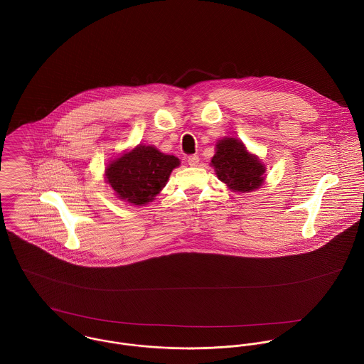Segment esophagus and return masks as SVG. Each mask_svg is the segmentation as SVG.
<instances>
[{
  "mask_svg": "<svg viewBox=\"0 0 364 364\" xmlns=\"http://www.w3.org/2000/svg\"><path fill=\"white\" fill-rule=\"evenodd\" d=\"M199 161H200L199 156H188V164H189L191 166H198V165H199Z\"/></svg>",
  "mask_w": 364,
  "mask_h": 364,
  "instance_id": "34e87169",
  "label": "esophagus"
}]
</instances>
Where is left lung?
Returning <instances> with one entry per match:
<instances>
[{
	"label": "left lung",
	"mask_w": 364,
	"mask_h": 364,
	"mask_svg": "<svg viewBox=\"0 0 364 364\" xmlns=\"http://www.w3.org/2000/svg\"><path fill=\"white\" fill-rule=\"evenodd\" d=\"M211 165L218 179L235 192H250L258 189L263 182L264 166L257 156H251L244 144L232 137H225L217 143V153Z\"/></svg>",
	"instance_id": "left-lung-1"
}]
</instances>
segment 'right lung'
<instances>
[{
  "mask_svg": "<svg viewBox=\"0 0 364 364\" xmlns=\"http://www.w3.org/2000/svg\"><path fill=\"white\" fill-rule=\"evenodd\" d=\"M178 165L176 156H166L156 147L140 144L130 153L112 161L105 175L117 198L141 206L156 198Z\"/></svg>",
  "mask_w": 364,
  "mask_h": 364,
  "instance_id": "add662e5",
  "label": "right lung"
}]
</instances>
